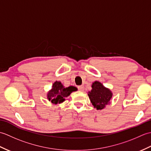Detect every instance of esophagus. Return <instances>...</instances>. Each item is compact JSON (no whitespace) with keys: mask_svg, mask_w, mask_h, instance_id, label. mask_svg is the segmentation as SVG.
I'll use <instances>...</instances> for the list:
<instances>
[{"mask_svg":"<svg viewBox=\"0 0 151 151\" xmlns=\"http://www.w3.org/2000/svg\"><path fill=\"white\" fill-rule=\"evenodd\" d=\"M78 90L79 91H83L84 90V86H79L78 87Z\"/></svg>","mask_w":151,"mask_h":151,"instance_id":"esophagus-1","label":"esophagus"}]
</instances>
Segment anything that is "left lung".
<instances>
[{
	"mask_svg": "<svg viewBox=\"0 0 151 151\" xmlns=\"http://www.w3.org/2000/svg\"><path fill=\"white\" fill-rule=\"evenodd\" d=\"M91 87L92 90L88 93L89 98L95 108L102 110L109 103L112 97V93L98 81L93 83Z\"/></svg>",
	"mask_w": 151,
	"mask_h": 151,
	"instance_id": "8db88e82",
	"label": "left lung"
}]
</instances>
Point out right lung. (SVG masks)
Segmentation results:
<instances>
[{"instance_id": "add662e5", "label": "right lung", "mask_w": 151, "mask_h": 151, "mask_svg": "<svg viewBox=\"0 0 151 151\" xmlns=\"http://www.w3.org/2000/svg\"><path fill=\"white\" fill-rule=\"evenodd\" d=\"M77 90L75 87L69 86L64 88L60 82H55L52 85V88L48 93L47 99L53 104L61 103L65 101V98L71 93L73 91Z\"/></svg>"}]
</instances>
